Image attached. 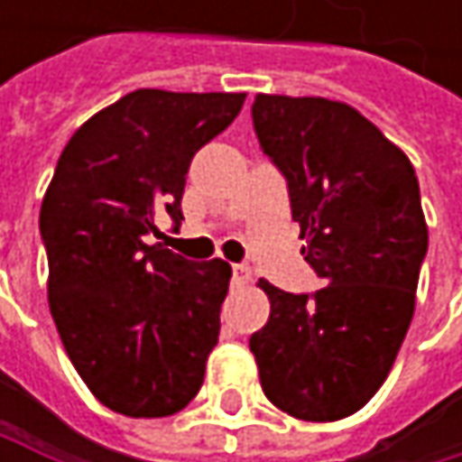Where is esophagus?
Returning a JSON list of instances; mask_svg holds the SVG:
<instances>
[{
	"label": "esophagus",
	"instance_id": "esophagus-1",
	"mask_svg": "<svg viewBox=\"0 0 462 462\" xmlns=\"http://www.w3.org/2000/svg\"><path fill=\"white\" fill-rule=\"evenodd\" d=\"M251 278V267L248 264H232V283L235 286H245Z\"/></svg>",
	"mask_w": 462,
	"mask_h": 462
}]
</instances>
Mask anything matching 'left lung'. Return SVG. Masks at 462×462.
Instances as JSON below:
<instances>
[{
	"label": "left lung",
	"instance_id": "8db88e82",
	"mask_svg": "<svg viewBox=\"0 0 462 462\" xmlns=\"http://www.w3.org/2000/svg\"><path fill=\"white\" fill-rule=\"evenodd\" d=\"M251 117L286 179L305 262L323 289L291 294L259 281L270 319L248 347L278 410L339 420L380 391L415 313L428 254L415 168L339 101L259 93Z\"/></svg>",
	"mask_w": 462,
	"mask_h": 462
}]
</instances>
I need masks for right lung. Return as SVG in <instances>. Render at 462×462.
<instances>
[{
    "instance_id": "1",
    "label": "right lung",
    "mask_w": 462,
    "mask_h": 462,
    "mask_svg": "<svg viewBox=\"0 0 462 462\" xmlns=\"http://www.w3.org/2000/svg\"><path fill=\"white\" fill-rule=\"evenodd\" d=\"M245 93L134 90L63 146L40 232L47 300L90 393L128 417H168L200 391L219 342L227 262H192L160 243L154 217L184 219L187 171L237 117Z\"/></svg>"
}]
</instances>
